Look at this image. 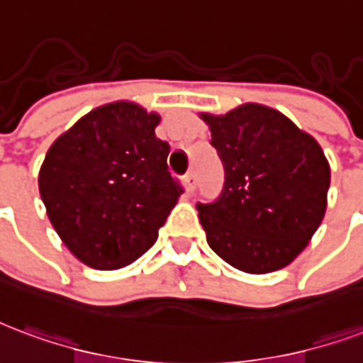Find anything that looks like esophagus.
<instances>
[{
  "mask_svg": "<svg viewBox=\"0 0 363 363\" xmlns=\"http://www.w3.org/2000/svg\"><path fill=\"white\" fill-rule=\"evenodd\" d=\"M184 181H186V190H189V192H194V190H196V174H194V171H189V173H186V177H184Z\"/></svg>",
  "mask_w": 363,
  "mask_h": 363,
  "instance_id": "34e87169",
  "label": "esophagus"
}]
</instances>
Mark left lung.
<instances>
[{
	"label": "left lung",
	"mask_w": 363,
	"mask_h": 363,
	"mask_svg": "<svg viewBox=\"0 0 363 363\" xmlns=\"http://www.w3.org/2000/svg\"><path fill=\"white\" fill-rule=\"evenodd\" d=\"M200 117L225 169L221 196L198 203L209 248L244 273L289 265L323 221L331 184L323 150L289 117L259 104Z\"/></svg>",
	"instance_id": "obj_1"
}]
</instances>
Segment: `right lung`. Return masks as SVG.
<instances>
[{"label": "right lung", "instance_id": "1", "mask_svg": "<svg viewBox=\"0 0 363 363\" xmlns=\"http://www.w3.org/2000/svg\"><path fill=\"white\" fill-rule=\"evenodd\" d=\"M160 115L133 101L96 107L59 136L40 167L48 217L74 257L94 269L133 264L182 194L167 167Z\"/></svg>", "mask_w": 363, "mask_h": 363}]
</instances>
